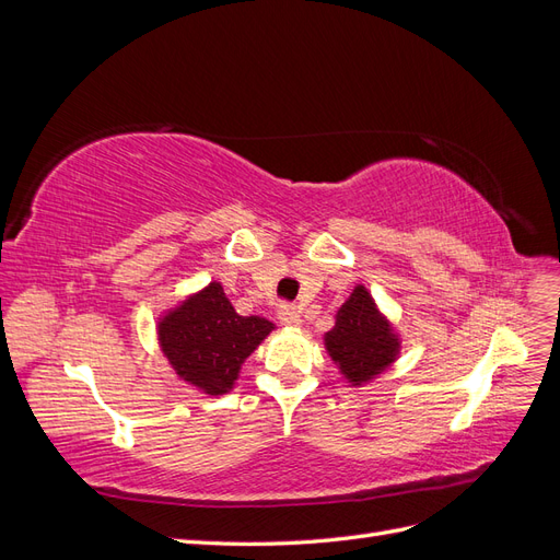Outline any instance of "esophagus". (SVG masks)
Instances as JSON below:
<instances>
[{"label": "esophagus", "mask_w": 560, "mask_h": 560, "mask_svg": "<svg viewBox=\"0 0 560 560\" xmlns=\"http://www.w3.org/2000/svg\"><path fill=\"white\" fill-rule=\"evenodd\" d=\"M278 317L287 327H299L301 325V311L296 306H282L278 311Z\"/></svg>", "instance_id": "obj_1"}]
</instances>
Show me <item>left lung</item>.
Segmentation results:
<instances>
[{
    "instance_id": "1",
    "label": "left lung",
    "mask_w": 560,
    "mask_h": 560,
    "mask_svg": "<svg viewBox=\"0 0 560 560\" xmlns=\"http://www.w3.org/2000/svg\"><path fill=\"white\" fill-rule=\"evenodd\" d=\"M325 348L343 378L360 387L397 360L401 341L374 296L358 284L338 308L334 329L325 334Z\"/></svg>"
}]
</instances>
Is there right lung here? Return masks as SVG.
Returning <instances> with one entry per match:
<instances>
[{"instance_id":"add662e5","label":"right lung","mask_w":560,"mask_h":560,"mask_svg":"<svg viewBox=\"0 0 560 560\" xmlns=\"http://www.w3.org/2000/svg\"><path fill=\"white\" fill-rule=\"evenodd\" d=\"M273 322L235 313L224 287L210 282L159 319L161 350L175 374L206 395H224Z\"/></svg>"}]
</instances>
